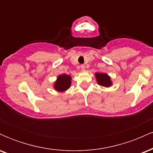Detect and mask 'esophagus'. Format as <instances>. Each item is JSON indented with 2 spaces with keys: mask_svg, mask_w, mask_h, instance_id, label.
Returning a JSON list of instances; mask_svg holds the SVG:
<instances>
[{
  "mask_svg": "<svg viewBox=\"0 0 153 153\" xmlns=\"http://www.w3.org/2000/svg\"><path fill=\"white\" fill-rule=\"evenodd\" d=\"M80 68H81L82 71H85V66L84 65H80Z\"/></svg>",
  "mask_w": 153,
  "mask_h": 153,
  "instance_id": "esophagus-1",
  "label": "esophagus"
}]
</instances>
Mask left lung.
<instances>
[{
	"mask_svg": "<svg viewBox=\"0 0 153 153\" xmlns=\"http://www.w3.org/2000/svg\"><path fill=\"white\" fill-rule=\"evenodd\" d=\"M95 76H96V80H97L99 85L106 88L111 86L112 82L111 80L110 76H108L106 73H96L95 74Z\"/></svg>",
	"mask_w": 153,
	"mask_h": 153,
	"instance_id": "8db88e82",
	"label": "left lung"
}]
</instances>
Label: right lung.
<instances>
[{
  "label": "right lung",
  "instance_id": "1",
  "mask_svg": "<svg viewBox=\"0 0 153 153\" xmlns=\"http://www.w3.org/2000/svg\"><path fill=\"white\" fill-rule=\"evenodd\" d=\"M71 77L68 75H59L54 83V88L58 92H64L71 87Z\"/></svg>",
  "mask_w": 153,
  "mask_h": 153
}]
</instances>
